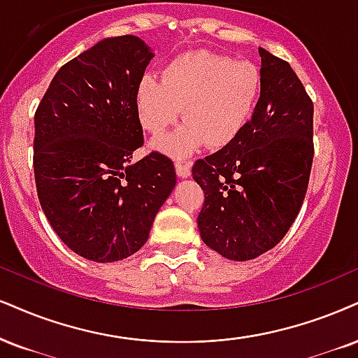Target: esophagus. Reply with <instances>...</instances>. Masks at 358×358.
Instances as JSON below:
<instances>
[{"label":"esophagus","mask_w":358,"mask_h":358,"mask_svg":"<svg viewBox=\"0 0 358 358\" xmlns=\"http://www.w3.org/2000/svg\"><path fill=\"white\" fill-rule=\"evenodd\" d=\"M174 167H176V174H178L179 178L186 179V178H189V176H191V162H187V161H176Z\"/></svg>","instance_id":"34e87169"}]
</instances>
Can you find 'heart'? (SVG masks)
<instances>
[{
  "instance_id": "b5f03b06",
  "label": "heart",
  "mask_w": 358,
  "mask_h": 358,
  "mask_svg": "<svg viewBox=\"0 0 358 358\" xmlns=\"http://www.w3.org/2000/svg\"><path fill=\"white\" fill-rule=\"evenodd\" d=\"M260 87L262 76L250 61L191 51L174 57L162 79L154 74L141 78L136 108L141 124L154 136L184 114L186 121L178 131L152 144L172 157H184L206 143L213 149L231 144L252 117Z\"/></svg>"
}]
</instances>
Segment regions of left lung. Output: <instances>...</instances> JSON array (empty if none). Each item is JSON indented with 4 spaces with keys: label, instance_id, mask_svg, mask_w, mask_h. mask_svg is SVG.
Wrapping results in <instances>:
<instances>
[{
    "label": "left lung",
    "instance_id": "8db88e82",
    "mask_svg": "<svg viewBox=\"0 0 358 358\" xmlns=\"http://www.w3.org/2000/svg\"><path fill=\"white\" fill-rule=\"evenodd\" d=\"M262 87L231 144L196 161L204 191L197 227L222 257L250 260L275 247L306 197L314 161V104L287 61L259 48Z\"/></svg>",
    "mask_w": 358,
    "mask_h": 358
}]
</instances>
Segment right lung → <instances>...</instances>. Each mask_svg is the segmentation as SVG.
Returning <instances> with one entry per match:
<instances>
[{"mask_svg":"<svg viewBox=\"0 0 358 358\" xmlns=\"http://www.w3.org/2000/svg\"><path fill=\"white\" fill-rule=\"evenodd\" d=\"M151 48L132 34L103 41L66 63L34 114V179L51 227L73 252L116 262L145 244L176 186L169 157L144 143L136 90Z\"/></svg>","mask_w":358,"mask_h":358,"instance_id":"right-lung-1","label":"right lung"}]
</instances>
